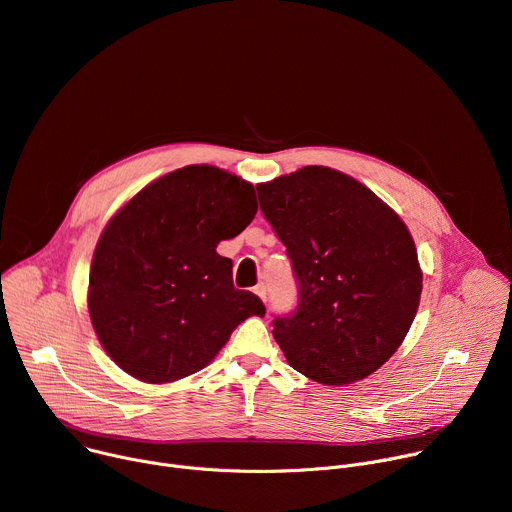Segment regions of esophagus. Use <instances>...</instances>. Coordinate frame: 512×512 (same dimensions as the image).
<instances>
[{
  "instance_id": "1",
  "label": "esophagus",
  "mask_w": 512,
  "mask_h": 512,
  "mask_svg": "<svg viewBox=\"0 0 512 512\" xmlns=\"http://www.w3.org/2000/svg\"><path fill=\"white\" fill-rule=\"evenodd\" d=\"M253 291H255V294H257L263 302H267V289H265V285H263V283H259Z\"/></svg>"
}]
</instances>
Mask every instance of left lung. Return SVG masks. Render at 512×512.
I'll use <instances>...</instances> for the list:
<instances>
[{"instance_id": "obj_1", "label": "left lung", "mask_w": 512, "mask_h": 512, "mask_svg": "<svg viewBox=\"0 0 512 512\" xmlns=\"http://www.w3.org/2000/svg\"><path fill=\"white\" fill-rule=\"evenodd\" d=\"M257 194L300 289L296 312L273 320L287 362L324 385L373 375L419 308L423 273L409 229L367 186L324 166L259 184Z\"/></svg>"}]
</instances>
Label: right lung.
Masks as SVG:
<instances>
[{
	"label": "right lung",
	"mask_w": 512,
	"mask_h": 512,
	"mask_svg": "<svg viewBox=\"0 0 512 512\" xmlns=\"http://www.w3.org/2000/svg\"><path fill=\"white\" fill-rule=\"evenodd\" d=\"M255 212L253 184L206 164L154 180L117 210L93 255L89 314L119 369L152 385L184 379L265 314L216 253Z\"/></svg>",
	"instance_id": "right-lung-1"
}]
</instances>
